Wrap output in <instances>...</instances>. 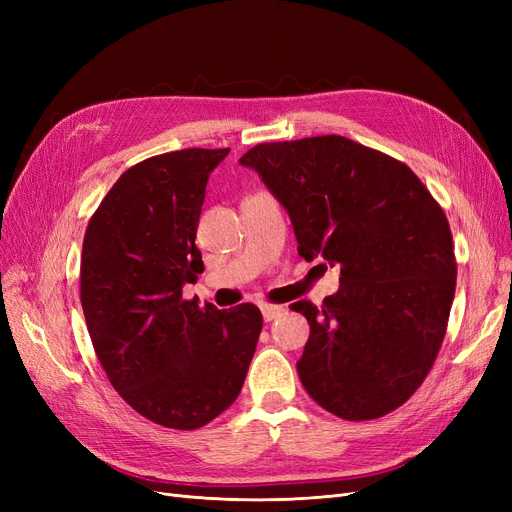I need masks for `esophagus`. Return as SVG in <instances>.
Instances as JSON below:
<instances>
[{
  "label": "esophagus",
  "mask_w": 512,
  "mask_h": 512,
  "mask_svg": "<svg viewBox=\"0 0 512 512\" xmlns=\"http://www.w3.org/2000/svg\"><path fill=\"white\" fill-rule=\"evenodd\" d=\"M260 312H262V318H265L267 322H271V320L280 318L284 314V307L282 305H269V303H265V305H260Z\"/></svg>",
  "instance_id": "34e87169"
}]
</instances>
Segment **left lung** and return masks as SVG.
<instances>
[{
	"label": "left lung",
	"mask_w": 512,
	"mask_h": 512,
	"mask_svg": "<svg viewBox=\"0 0 512 512\" xmlns=\"http://www.w3.org/2000/svg\"><path fill=\"white\" fill-rule=\"evenodd\" d=\"M239 164L288 211L299 254L342 267L322 307L290 305L309 322L305 391L346 421L399 408L433 367L455 299L442 207L404 162L337 134L260 143Z\"/></svg>",
	"instance_id": "1"
}]
</instances>
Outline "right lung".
Returning a JSON list of instances; mask_svg holds the SVG:
<instances>
[{
	"label": "right lung",
	"mask_w": 512,
	"mask_h": 512,
	"mask_svg": "<svg viewBox=\"0 0 512 512\" xmlns=\"http://www.w3.org/2000/svg\"><path fill=\"white\" fill-rule=\"evenodd\" d=\"M230 149H181L128 168L91 215L81 305L108 382L170 429H198L241 393L262 331L252 303L183 299L203 273L196 228L211 170Z\"/></svg>",
	"instance_id": "right-lung-1"
}]
</instances>
